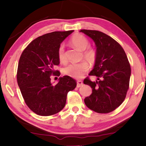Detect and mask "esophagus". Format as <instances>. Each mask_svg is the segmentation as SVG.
I'll return each instance as SVG.
<instances>
[{"label":"esophagus","mask_w":146,"mask_h":146,"mask_svg":"<svg viewBox=\"0 0 146 146\" xmlns=\"http://www.w3.org/2000/svg\"><path fill=\"white\" fill-rule=\"evenodd\" d=\"M83 84H83L82 81H81V80H78L77 81V87H80L81 86H82Z\"/></svg>","instance_id":"34e87169"}]
</instances>
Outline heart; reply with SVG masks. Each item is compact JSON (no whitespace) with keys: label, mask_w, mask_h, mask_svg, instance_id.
<instances>
[{"label":"heart","mask_w":146,"mask_h":146,"mask_svg":"<svg viewBox=\"0 0 146 146\" xmlns=\"http://www.w3.org/2000/svg\"><path fill=\"white\" fill-rule=\"evenodd\" d=\"M70 43L74 47L80 51H84L83 53L84 59L89 64L95 63L96 59V52L92 49L86 50L88 48L89 42L84 36L76 34L72 37ZM58 57L61 62H65L66 58L64 53L63 45H60L58 50ZM89 66L86 62H81L79 63H71L64 67L62 72L64 74L75 78H82L85 73L88 70Z\"/></svg>","instance_id":"obj_1"}]
</instances>
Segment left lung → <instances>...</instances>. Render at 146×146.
Wrapping results in <instances>:
<instances>
[{"instance_id":"left-lung-1","label":"left lung","mask_w":146,"mask_h":146,"mask_svg":"<svg viewBox=\"0 0 146 146\" xmlns=\"http://www.w3.org/2000/svg\"><path fill=\"white\" fill-rule=\"evenodd\" d=\"M93 40L96 59L89 76H96L95 82L85 79L91 86L92 94L84 99L86 106L97 113H106L120 106L129 89L131 66L124 50L115 40L98 31L82 29Z\"/></svg>"}]
</instances>
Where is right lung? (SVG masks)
<instances>
[{"mask_svg": "<svg viewBox=\"0 0 146 146\" xmlns=\"http://www.w3.org/2000/svg\"><path fill=\"white\" fill-rule=\"evenodd\" d=\"M74 31H55L33 40L20 57L17 80L26 104L33 112L49 116L59 112L66 104L67 93L76 87L68 76L60 77L57 84L51 82L54 66L59 64L60 44ZM55 75L60 76L58 71Z\"/></svg>", "mask_w": 146, "mask_h": 146, "instance_id": "obj_1", "label": "right lung"}]
</instances>
